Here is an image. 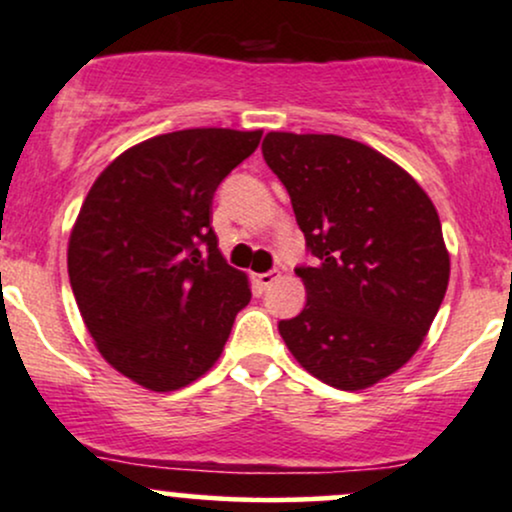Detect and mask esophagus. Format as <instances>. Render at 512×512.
Listing matches in <instances>:
<instances>
[{"label": "esophagus", "instance_id": "esophagus-1", "mask_svg": "<svg viewBox=\"0 0 512 512\" xmlns=\"http://www.w3.org/2000/svg\"><path fill=\"white\" fill-rule=\"evenodd\" d=\"M278 278H280L278 271H268V273H258V275H254L256 285L261 287V290H268V287H271Z\"/></svg>", "mask_w": 512, "mask_h": 512}]
</instances>
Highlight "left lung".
I'll use <instances>...</instances> for the list:
<instances>
[{
  "label": "left lung",
  "mask_w": 512,
  "mask_h": 512,
  "mask_svg": "<svg viewBox=\"0 0 512 512\" xmlns=\"http://www.w3.org/2000/svg\"><path fill=\"white\" fill-rule=\"evenodd\" d=\"M263 159L290 193L314 266L307 304L278 324L309 375L358 392L421 348L450 280L438 210L399 164L341 135L268 132Z\"/></svg>",
  "instance_id": "1"
}]
</instances>
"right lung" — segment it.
<instances>
[{"label":"right lung","instance_id":"add662e5","mask_svg":"<svg viewBox=\"0 0 512 512\" xmlns=\"http://www.w3.org/2000/svg\"><path fill=\"white\" fill-rule=\"evenodd\" d=\"M261 135H157L113 159L82 203L67 246L74 300L103 360L145 389L203 377L251 300L249 278L217 249L210 210Z\"/></svg>","mask_w":512,"mask_h":512}]
</instances>
